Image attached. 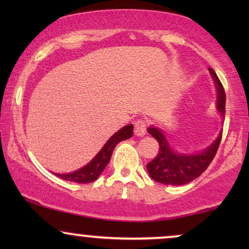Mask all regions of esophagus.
<instances>
[{"mask_svg":"<svg viewBox=\"0 0 249 249\" xmlns=\"http://www.w3.org/2000/svg\"><path fill=\"white\" fill-rule=\"evenodd\" d=\"M147 122L145 120H137L135 122V135L138 137H142L146 134Z\"/></svg>","mask_w":249,"mask_h":249,"instance_id":"obj_1","label":"esophagus"}]
</instances>
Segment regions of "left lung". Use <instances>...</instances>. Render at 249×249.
<instances>
[{
  "mask_svg": "<svg viewBox=\"0 0 249 249\" xmlns=\"http://www.w3.org/2000/svg\"><path fill=\"white\" fill-rule=\"evenodd\" d=\"M210 72L212 74L214 81L216 84L217 89V110L221 114H226V93L221 84L219 77L216 76L215 71L210 68ZM147 132L152 135L159 142L160 149L158 155L154 160L147 164V171L153 180L156 182L164 183V185H185L193 181L197 177H199L205 170L209 168L211 162L215 156L217 148H219L222 134L209 148L193 155H181L175 153L170 147L168 142L159 129L148 128Z\"/></svg>",
  "mask_w": 249,
  "mask_h": 249,
  "instance_id": "1",
  "label": "left lung"
}]
</instances>
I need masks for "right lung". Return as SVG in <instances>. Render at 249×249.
Returning <instances> with one entry per match:
<instances>
[{
  "instance_id": "1",
  "label": "right lung",
  "mask_w": 249,
  "mask_h": 249,
  "mask_svg": "<svg viewBox=\"0 0 249 249\" xmlns=\"http://www.w3.org/2000/svg\"><path fill=\"white\" fill-rule=\"evenodd\" d=\"M132 130H134V125L128 124L120 129L118 132L112 136V137L107 142V144L103 146L100 153L88 163L84 168H81L77 171L68 173V175H59V173H54L59 178L67 180V181H72L78 183H88L93 182L98 178L102 171L107 165L110 161L112 153H113L115 146L122 141L130 138L132 136Z\"/></svg>"
}]
</instances>
